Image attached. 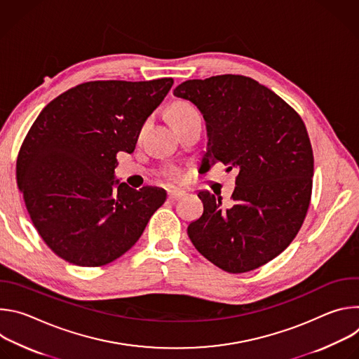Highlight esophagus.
Wrapping results in <instances>:
<instances>
[{
  "instance_id": "esophagus-1",
  "label": "esophagus",
  "mask_w": 359,
  "mask_h": 359,
  "mask_svg": "<svg viewBox=\"0 0 359 359\" xmlns=\"http://www.w3.org/2000/svg\"><path fill=\"white\" fill-rule=\"evenodd\" d=\"M183 196H184V191H182V190H170V191H168V198L169 200H179Z\"/></svg>"
}]
</instances>
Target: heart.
Listing matches in <instances>:
<instances>
[{
  "label": "heart",
  "instance_id": "heart-1",
  "mask_svg": "<svg viewBox=\"0 0 359 359\" xmlns=\"http://www.w3.org/2000/svg\"><path fill=\"white\" fill-rule=\"evenodd\" d=\"M197 112L191 105L186 104V102H177V104H175L170 109V121L175 122V121H179L184 116H189L190 114H194ZM165 176L172 180V182H176L179 177H180V173L176 168H169L166 172H165Z\"/></svg>",
  "mask_w": 359,
  "mask_h": 359
}]
</instances>
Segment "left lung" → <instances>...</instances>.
<instances>
[{
  "mask_svg": "<svg viewBox=\"0 0 359 359\" xmlns=\"http://www.w3.org/2000/svg\"><path fill=\"white\" fill-rule=\"evenodd\" d=\"M173 95L194 104L208 128V168L237 169L231 203L204 190L203 215L187 227L219 269L238 274L281 254L310 208L314 155L301 116L271 89L243 75L180 83Z\"/></svg>",
  "mask_w": 359,
  "mask_h": 359,
  "instance_id": "obj_1",
  "label": "left lung"
}]
</instances>
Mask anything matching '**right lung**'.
I'll return each mask as SVG.
<instances>
[{"instance_id":"add662e5","label":"right lung","mask_w":359,"mask_h":359,"mask_svg":"<svg viewBox=\"0 0 359 359\" xmlns=\"http://www.w3.org/2000/svg\"><path fill=\"white\" fill-rule=\"evenodd\" d=\"M172 78L92 81L57 96L28 130L17 159V183L32 224L58 257L100 267L142 236L166 191L115 180L119 151L135 150L147 116Z\"/></svg>"}]
</instances>
